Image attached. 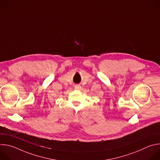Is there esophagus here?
<instances>
[{
    "label": "esophagus",
    "mask_w": 160,
    "mask_h": 160,
    "mask_svg": "<svg viewBox=\"0 0 160 160\" xmlns=\"http://www.w3.org/2000/svg\"><path fill=\"white\" fill-rule=\"evenodd\" d=\"M80 88V86L78 85H77L75 86V88H77V89H78V88Z\"/></svg>",
    "instance_id": "1"
}]
</instances>
